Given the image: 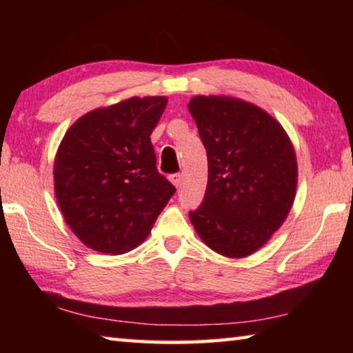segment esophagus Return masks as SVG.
<instances>
[{
	"label": "esophagus",
	"instance_id": "34e87169",
	"mask_svg": "<svg viewBox=\"0 0 353 353\" xmlns=\"http://www.w3.org/2000/svg\"><path fill=\"white\" fill-rule=\"evenodd\" d=\"M170 181L176 188H179V187H181V182H182V176L181 174H171Z\"/></svg>",
	"mask_w": 353,
	"mask_h": 353
}]
</instances>
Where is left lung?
<instances>
[{
  "label": "left lung",
  "mask_w": 353,
  "mask_h": 353,
  "mask_svg": "<svg viewBox=\"0 0 353 353\" xmlns=\"http://www.w3.org/2000/svg\"><path fill=\"white\" fill-rule=\"evenodd\" d=\"M188 110L208 159L204 201L190 221L214 252L244 259L288 216L297 187L294 146L276 118L248 101L199 94Z\"/></svg>",
  "instance_id": "1"
}]
</instances>
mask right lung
Here are the masks:
<instances>
[{"label": "right lung", "instance_id": "add662e5", "mask_svg": "<svg viewBox=\"0 0 353 353\" xmlns=\"http://www.w3.org/2000/svg\"><path fill=\"white\" fill-rule=\"evenodd\" d=\"M166 104L165 97H132L85 113L63 135L56 199L87 248L110 255L135 249L176 193L159 174L149 139Z\"/></svg>", "mask_w": 353, "mask_h": 353}]
</instances>
